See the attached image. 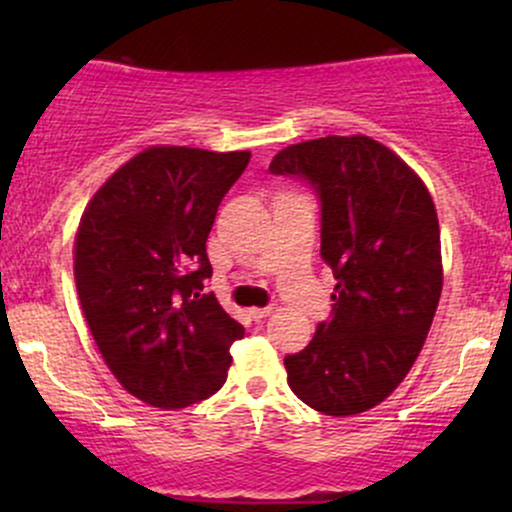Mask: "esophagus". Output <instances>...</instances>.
<instances>
[{"instance_id": "obj_1", "label": "esophagus", "mask_w": 512, "mask_h": 512, "mask_svg": "<svg viewBox=\"0 0 512 512\" xmlns=\"http://www.w3.org/2000/svg\"><path fill=\"white\" fill-rule=\"evenodd\" d=\"M272 313H274L272 305H267V308H252L250 310V315L255 317V320H264V317H269Z\"/></svg>"}]
</instances>
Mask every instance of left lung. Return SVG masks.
I'll list each match as a JSON object with an SVG mask.
<instances>
[{"instance_id":"1","label":"left lung","mask_w":512,"mask_h":512,"mask_svg":"<svg viewBox=\"0 0 512 512\" xmlns=\"http://www.w3.org/2000/svg\"><path fill=\"white\" fill-rule=\"evenodd\" d=\"M320 199V257L332 267V315L286 356L293 395L327 416L373 409L414 366L436 315L443 264L424 180L375 139L291 144L269 163Z\"/></svg>"}]
</instances>
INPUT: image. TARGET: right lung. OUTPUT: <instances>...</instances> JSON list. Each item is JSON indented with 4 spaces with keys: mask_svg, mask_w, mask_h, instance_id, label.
<instances>
[{
    "mask_svg": "<svg viewBox=\"0 0 512 512\" xmlns=\"http://www.w3.org/2000/svg\"><path fill=\"white\" fill-rule=\"evenodd\" d=\"M250 151L151 146L93 195L74 243L81 310L129 395L182 409L221 390L245 330L204 293L207 238Z\"/></svg>",
    "mask_w": 512,
    "mask_h": 512,
    "instance_id": "1",
    "label": "right lung"
}]
</instances>
